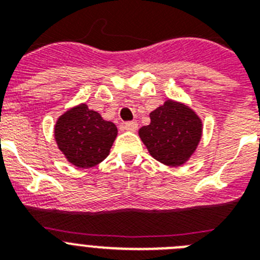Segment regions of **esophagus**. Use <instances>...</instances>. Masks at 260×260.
<instances>
[{
  "instance_id": "esophagus-1",
  "label": "esophagus",
  "mask_w": 260,
  "mask_h": 260,
  "mask_svg": "<svg viewBox=\"0 0 260 260\" xmlns=\"http://www.w3.org/2000/svg\"><path fill=\"white\" fill-rule=\"evenodd\" d=\"M122 128L123 130H126V132H135L138 128V123L135 122V121H132V122H126L122 125Z\"/></svg>"
}]
</instances>
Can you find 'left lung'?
<instances>
[{
    "label": "left lung",
    "instance_id": "8db88e82",
    "mask_svg": "<svg viewBox=\"0 0 260 260\" xmlns=\"http://www.w3.org/2000/svg\"><path fill=\"white\" fill-rule=\"evenodd\" d=\"M150 118V125L138 132L150 155L173 168L189 161L203 134V122L198 113L185 103L168 99L151 112Z\"/></svg>",
    "mask_w": 260,
    "mask_h": 260
}]
</instances>
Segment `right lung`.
<instances>
[{
	"label": "right lung",
	"mask_w": 260,
	"mask_h": 260,
	"mask_svg": "<svg viewBox=\"0 0 260 260\" xmlns=\"http://www.w3.org/2000/svg\"><path fill=\"white\" fill-rule=\"evenodd\" d=\"M118 130L86 103L70 108L57 118L54 139L58 150L74 167L92 168L108 157Z\"/></svg>",
	"instance_id": "add662e5"
}]
</instances>
